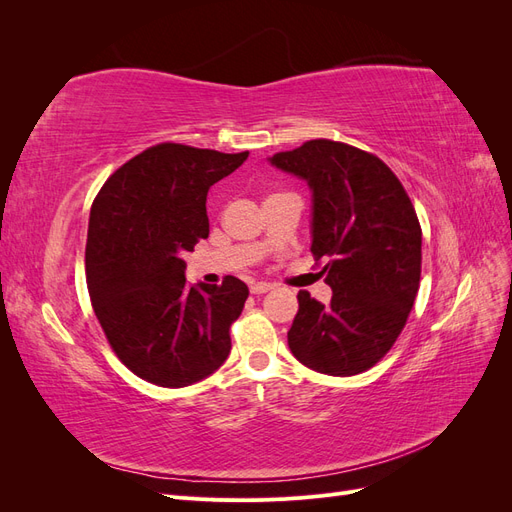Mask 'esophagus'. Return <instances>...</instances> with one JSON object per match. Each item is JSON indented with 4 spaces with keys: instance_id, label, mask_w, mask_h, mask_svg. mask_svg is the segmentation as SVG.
<instances>
[{
    "instance_id": "34e87169",
    "label": "esophagus",
    "mask_w": 512,
    "mask_h": 512,
    "mask_svg": "<svg viewBox=\"0 0 512 512\" xmlns=\"http://www.w3.org/2000/svg\"><path fill=\"white\" fill-rule=\"evenodd\" d=\"M273 286L271 284H267V282H256V284H252L250 286V290H252V294H265V292H269Z\"/></svg>"
}]
</instances>
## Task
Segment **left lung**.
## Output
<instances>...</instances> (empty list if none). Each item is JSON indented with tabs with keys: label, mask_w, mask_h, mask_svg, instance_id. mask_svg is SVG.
Wrapping results in <instances>:
<instances>
[{
	"label": "left lung",
	"mask_w": 512,
	"mask_h": 512,
	"mask_svg": "<svg viewBox=\"0 0 512 512\" xmlns=\"http://www.w3.org/2000/svg\"><path fill=\"white\" fill-rule=\"evenodd\" d=\"M271 164L314 192L312 254L329 305L299 292L288 331L294 359L329 376L374 367L404 331L421 284L423 232L404 185L374 153L316 138Z\"/></svg>",
	"instance_id": "1"
}]
</instances>
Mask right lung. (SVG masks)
<instances>
[{
    "label": "right lung",
    "mask_w": 512,
    "mask_h": 512,
    "mask_svg": "<svg viewBox=\"0 0 512 512\" xmlns=\"http://www.w3.org/2000/svg\"><path fill=\"white\" fill-rule=\"evenodd\" d=\"M247 156L153 145L117 168L91 205V305L117 359L151 384H194L230 352V324L250 290L232 275L222 286H188L183 256L209 237V188Z\"/></svg>",
    "instance_id": "1"
}]
</instances>
